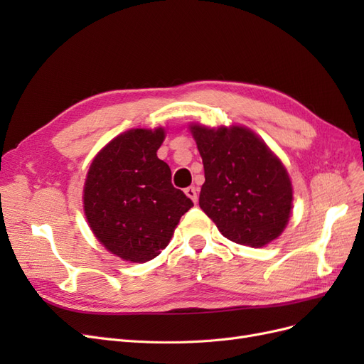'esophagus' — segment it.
I'll list each match as a JSON object with an SVG mask.
<instances>
[{
  "mask_svg": "<svg viewBox=\"0 0 364 364\" xmlns=\"http://www.w3.org/2000/svg\"><path fill=\"white\" fill-rule=\"evenodd\" d=\"M185 194L188 196L194 203L197 202V188H196V186H188V188H185Z\"/></svg>",
  "mask_w": 364,
  "mask_h": 364,
  "instance_id": "1",
  "label": "esophagus"
}]
</instances>
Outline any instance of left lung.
<instances>
[{
  "label": "left lung",
  "mask_w": 364,
  "mask_h": 364,
  "mask_svg": "<svg viewBox=\"0 0 364 364\" xmlns=\"http://www.w3.org/2000/svg\"><path fill=\"white\" fill-rule=\"evenodd\" d=\"M205 168L199 205L228 240L266 246L287 226L293 188L279 158L247 127L190 126Z\"/></svg>",
  "instance_id": "obj_1"
}]
</instances>
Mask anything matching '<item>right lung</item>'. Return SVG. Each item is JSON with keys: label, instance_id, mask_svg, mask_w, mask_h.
<instances>
[{"label": "right lung", "instance_id": "obj_1", "mask_svg": "<svg viewBox=\"0 0 364 364\" xmlns=\"http://www.w3.org/2000/svg\"><path fill=\"white\" fill-rule=\"evenodd\" d=\"M164 138L162 127L130 129L98 151L87 171V223L121 259L146 262L158 257L193 206L183 191L174 188L170 167L156 155Z\"/></svg>", "mask_w": 364, "mask_h": 364}]
</instances>
